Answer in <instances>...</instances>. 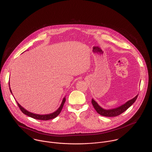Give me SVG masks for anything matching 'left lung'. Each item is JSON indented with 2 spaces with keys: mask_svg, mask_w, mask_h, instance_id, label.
I'll list each match as a JSON object with an SVG mask.
<instances>
[{
  "mask_svg": "<svg viewBox=\"0 0 152 152\" xmlns=\"http://www.w3.org/2000/svg\"><path fill=\"white\" fill-rule=\"evenodd\" d=\"M138 95L139 94H137L133 99L126 102L124 104L118 107H117L113 109H110V110L104 109L101 106H99V104L94 99H92L91 102L94 108L99 114L105 117H116L120 115L124 111H126L130 107H131L134 104V102L136 101Z\"/></svg>",
  "mask_w": 152,
  "mask_h": 152,
  "instance_id": "8db88e82",
  "label": "left lung"
}]
</instances>
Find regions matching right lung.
I'll list each match as a JSON object with an SVG mask.
<instances>
[{"instance_id": "1", "label": "right lung", "mask_w": 152, "mask_h": 152, "mask_svg": "<svg viewBox=\"0 0 152 152\" xmlns=\"http://www.w3.org/2000/svg\"><path fill=\"white\" fill-rule=\"evenodd\" d=\"M9 90H10V93L12 94V92L10 89V84L9 83ZM13 95V94H12ZM65 101H66V96H64L62 100V102H61V104L60 105V106L59 107V108L56 111H54V113H51V114H44V115H40V114H34V113H31L28 111H27L26 110H25L23 107H22L17 101V104L19 107V108H20V111L25 115L31 117V118H33L34 119H36V120H51V119H53L54 118H56V117H57L58 115V114L60 113L62 108H63V107L65 103Z\"/></svg>"}]
</instances>
